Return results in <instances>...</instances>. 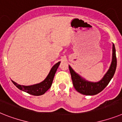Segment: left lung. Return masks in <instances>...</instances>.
<instances>
[{
	"instance_id": "left-lung-1",
	"label": "left lung",
	"mask_w": 122,
	"mask_h": 122,
	"mask_svg": "<svg viewBox=\"0 0 122 122\" xmlns=\"http://www.w3.org/2000/svg\"><path fill=\"white\" fill-rule=\"evenodd\" d=\"M113 53H112V61L109 69L107 71L102 80L98 82H92L85 80L81 78L80 75L77 74L71 68L70 65L68 66L70 70L71 77H72L73 85L75 90L78 92L86 95H94L100 93L104 89L111 80L114 75L117 68V57L116 50L114 44H113Z\"/></svg>"
}]
</instances>
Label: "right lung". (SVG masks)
<instances>
[{
    "label": "right lung",
    "instance_id": "obj_1",
    "mask_svg": "<svg viewBox=\"0 0 122 122\" xmlns=\"http://www.w3.org/2000/svg\"><path fill=\"white\" fill-rule=\"evenodd\" d=\"M60 62H59L55 65L53 66L49 75H47L45 80L41 83L35 84L33 85H29V86H24V85H19L18 83H15V81H12V83L15 85L19 89L22 90L24 92H25L27 93L30 94L32 95H36V96H39V95H43L44 93L49 90L50 88V86L52 84V81L54 80V76H55V72L57 71V68L60 65Z\"/></svg>",
    "mask_w": 122,
    "mask_h": 122
}]
</instances>
